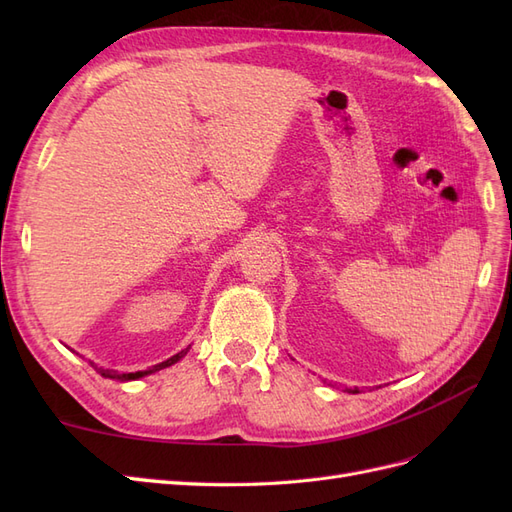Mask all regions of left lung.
<instances>
[{
  "label": "left lung",
  "mask_w": 512,
  "mask_h": 512,
  "mask_svg": "<svg viewBox=\"0 0 512 512\" xmlns=\"http://www.w3.org/2000/svg\"><path fill=\"white\" fill-rule=\"evenodd\" d=\"M352 393H356V389H354V391H352Z\"/></svg>",
  "instance_id": "8db88e82"
}]
</instances>
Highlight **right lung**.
Returning <instances> with one entry per match:
<instances>
[{
	"label": "right lung",
	"mask_w": 512,
	"mask_h": 512,
	"mask_svg": "<svg viewBox=\"0 0 512 512\" xmlns=\"http://www.w3.org/2000/svg\"><path fill=\"white\" fill-rule=\"evenodd\" d=\"M188 350H190V348H185V350L177 352L175 356H170V359H166V361H162V363H158V365H153V367H149V369H145V371H134V374H117V371H113V369H102V367L98 369L96 365H91V367H96L104 378H113V380H136V378H143V376H147V374H153V371H160V369H164V367L175 365L179 359H183V356L188 354Z\"/></svg>",
	"instance_id": "add662e5"
}]
</instances>
